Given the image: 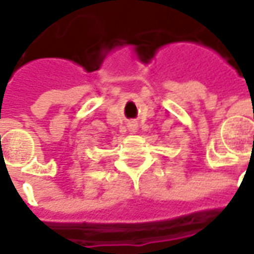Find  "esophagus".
Wrapping results in <instances>:
<instances>
[{
    "instance_id": "34e87169",
    "label": "esophagus",
    "mask_w": 254,
    "mask_h": 254,
    "mask_svg": "<svg viewBox=\"0 0 254 254\" xmlns=\"http://www.w3.org/2000/svg\"><path fill=\"white\" fill-rule=\"evenodd\" d=\"M128 127H130L131 130H135V128H136V123H135V122H131V123L128 124Z\"/></svg>"
}]
</instances>
